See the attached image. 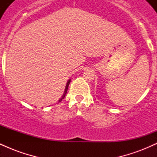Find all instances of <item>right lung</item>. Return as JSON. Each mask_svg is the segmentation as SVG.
<instances>
[{
	"instance_id": "right-lung-1",
	"label": "right lung",
	"mask_w": 157,
	"mask_h": 157,
	"mask_svg": "<svg viewBox=\"0 0 157 157\" xmlns=\"http://www.w3.org/2000/svg\"><path fill=\"white\" fill-rule=\"evenodd\" d=\"M70 82H71V80H68V82H67V83H66V89H65V91H64V93H63V96H62V97H61V98L60 99V100H58V102H61V101H62V100H63V99H64V97H65V96H66V93H67V91H68V85H69V83H70Z\"/></svg>"
}]
</instances>
